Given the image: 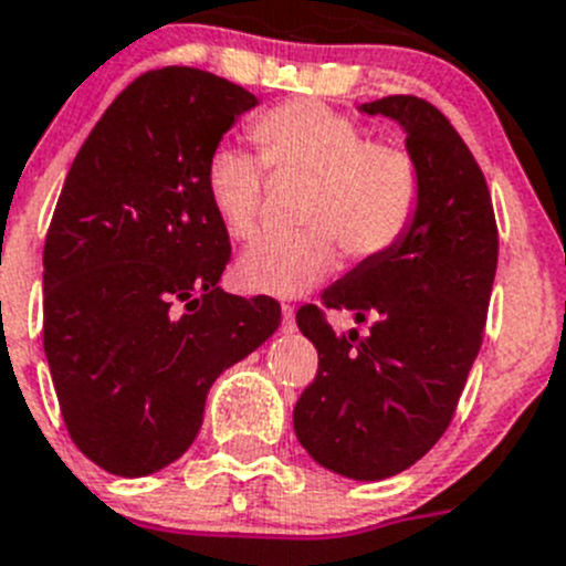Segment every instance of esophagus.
<instances>
[{
    "instance_id": "34e87169",
    "label": "esophagus",
    "mask_w": 566,
    "mask_h": 566,
    "mask_svg": "<svg viewBox=\"0 0 566 566\" xmlns=\"http://www.w3.org/2000/svg\"><path fill=\"white\" fill-rule=\"evenodd\" d=\"M282 332H295V310L290 304H282Z\"/></svg>"
}]
</instances>
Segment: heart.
<instances>
[{
  "label": "heart",
  "instance_id": "heart-1",
  "mask_svg": "<svg viewBox=\"0 0 566 566\" xmlns=\"http://www.w3.org/2000/svg\"><path fill=\"white\" fill-rule=\"evenodd\" d=\"M260 157L240 146L212 149L205 188L212 212L234 240L256 232L265 205V168L276 177H310L295 234H265L240 254L234 279L249 293L293 298L337 268L339 245L354 260L392 249L420 201L415 157L370 140L350 115L321 102H287L251 124Z\"/></svg>",
  "mask_w": 566,
  "mask_h": 566
}]
</instances>
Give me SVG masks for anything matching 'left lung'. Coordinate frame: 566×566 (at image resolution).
Listing matches in <instances>:
<instances>
[{
	"label": "left lung",
	"instance_id": "1",
	"mask_svg": "<svg viewBox=\"0 0 566 566\" xmlns=\"http://www.w3.org/2000/svg\"><path fill=\"white\" fill-rule=\"evenodd\" d=\"M406 132L420 171L411 227L384 254L323 290L328 310L373 317L367 337L337 334L317 306L295 321L317 348V376L293 409L317 464L354 481L403 473L437 446L484 339L497 268L490 188L451 120L417 96L361 104Z\"/></svg>",
	"mask_w": 566,
	"mask_h": 566
}]
</instances>
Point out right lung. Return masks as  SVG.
Segmentation results:
<instances>
[{
    "label": "right lung",
    "mask_w": 566,
    "mask_h": 566,
    "mask_svg": "<svg viewBox=\"0 0 566 566\" xmlns=\"http://www.w3.org/2000/svg\"><path fill=\"white\" fill-rule=\"evenodd\" d=\"M256 96L210 71L137 76L71 163L43 245V350L74 446L124 479L177 462L212 381L282 323L218 287L232 256L205 168Z\"/></svg>",
    "instance_id": "obj_1"
}]
</instances>
